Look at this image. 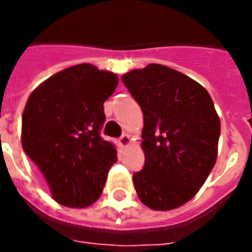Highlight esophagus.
Listing matches in <instances>:
<instances>
[{
    "label": "esophagus",
    "instance_id": "esophagus-1",
    "mask_svg": "<svg viewBox=\"0 0 252 252\" xmlns=\"http://www.w3.org/2000/svg\"><path fill=\"white\" fill-rule=\"evenodd\" d=\"M129 145H130L129 134H123L122 137L119 138V146H120L122 149H126V148H128Z\"/></svg>",
    "mask_w": 252,
    "mask_h": 252
}]
</instances>
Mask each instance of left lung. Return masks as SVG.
Masks as SVG:
<instances>
[{
  "mask_svg": "<svg viewBox=\"0 0 252 252\" xmlns=\"http://www.w3.org/2000/svg\"><path fill=\"white\" fill-rule=\"evenodd\" d=\"M122 81L144 114L145 165L133 174L134 188L146 207L175 209L199 192L217 159L221 124L213 100L165 65L136 69Z\"/></svg>",
  "mask_w": 252,
  "mask_h": 252,
  "instance_id": "left-lung-1",
  "label": "left lung"
}]
</instances>
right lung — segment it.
<instances>
[{
  "label": "right lung",
  "instance_id": "add662e5",
  "mask_svg": "<svg viewBox=\"0 0 252 252\" xmlns=\"http://www.w3.org/2000/svg\"><path fill=\"white\" fill-rule=\"evenodd\" d=\"M118 76L80 64L64 69L31 93L22 115V146L39 167L57 203L85 208L99 199L118 159L100 136L103 103Z\"/></svg>",
  "mask_w": 252,
  "mask_h": 252
}]
</instances>
